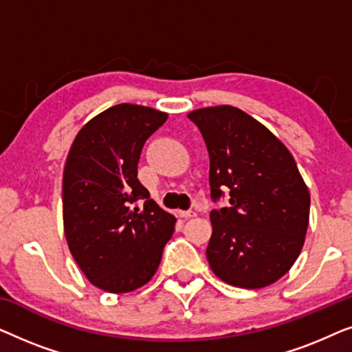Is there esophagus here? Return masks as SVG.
<instances>
[{"label":"esophagus","mask_w":352,"mask_h":352,"mask_svg":"<svg viewBox=\"0 0 352 352\" xmlns=\"http://www.w3.org/2000/svg\"><path fill=\"white\" fill-rule=\"evenodd\" d=\"M179 218H184V219H187V218H194V216H197V213L195 211H192V210H187V211H179Z\"/></svg>","instance_id":"34e87169"}]
</instances>
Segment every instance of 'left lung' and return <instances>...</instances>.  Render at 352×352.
Masks as SVG:
<instances>
[{
    "label": "left lung",
    "mask_w": 352,
    "mask_h": 352,
    "mask_svg": "<svg viewBox=\"0 0 352 352\" xmlns=\"http://www.w3.org/2000/svg\"><path fill=\"white\" fill-rule=\"evenodd\" d=\"M210 153L211 200L229 192V206L211 210L206 258L221 280L263 288L285 276L309 224V190L288 148L248 113L219 105L194 110Z\"/></svg>",
    "instance_id": "1"
}]
</instances>
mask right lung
I'll list each match as a JSON object with an SVG mask.
<instances>
[{"label": "right lung", "instance_id": "1", "mask_svg": "<svg viewBox=\"0 0 352 352\" xmlns=\"http://www.w3.org/2000/svg\"><path fill=\"white\" fill-rule=\"evenodd\" d=\"M166 118L142 105H113L81 128L67 157L65 239L88 280L104 292L146 285L175 232V216L138 179L144 144Z\"/></svg>", "mask_w": 352, "mask_h": 352}]
</instances>
